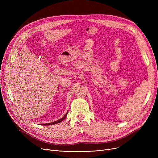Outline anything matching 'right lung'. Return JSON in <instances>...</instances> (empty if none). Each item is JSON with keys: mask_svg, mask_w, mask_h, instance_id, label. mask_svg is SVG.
Listing matches in <instances>:
<instances>
[{"mask_svg": "<svg viewBox=\"0 0 158 158\" xmlns=\"http://www.w3.org/2000/svg\"><path fill=\"white\" fill-rule=\"evenodd\" d=\"M68 112L69 111H67L66 112V113L65 114V115L64 116V117H63V118H60V120H57V121H55V122H51V123H41V125L42 126H51V125H54V124H56V123H60L61 122H62L65 118H66V116H67V114H68Z\"/></svg>", "mask_w": 158, "mask_h": 158, "instance_id": "add662e5", "label": "right lung"}]
</instances>
